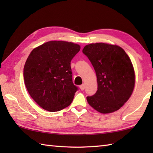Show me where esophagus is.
<instances>
[{"label": "esophagus", "mask_w": 153, "mask_h": 153, "mask_svg": "<svg viewBox=\"0 0 153 153\" xmlns=\"http://www.w3.org/2000/svg\"><path fill=\"white\" fill-rule=\"evenodd\" d=\"M79 87H80V89H81V90H82V91H83L84 89H85V85H84V84H82V85H81L79 86Z\"/></svg>", "instance_id": "obj_1"}]
</instances>
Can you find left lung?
<instances>
[{"label":"left lung","mask_w":153,"mask_h":153,"mask_svg":"<svg viewBox=\"0 0 153 153\" xmlns=\"http://www.w3.org/2000/svg\"><path fill=\"white\" fill-rule=\"evenodd\" d=\"M83 53L91 62L98 87L87 102L97 111L115 112L127 102L134 91L135 72L130 58L119 46L103 43L87 45Z\"/></svg>","instance_id":"left-lung-1"}]
</instances>
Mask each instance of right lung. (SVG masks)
I'll use <instances>...</instances> for the list:
<instances>
[{
    "mask_svg": "<svg viewBox=\"0 0 153 153\" xmlns=\"http://www.w3.org/2000/svg\"><path fill=\"white\" fill-rule=\"evenodd\" d=\"M79 50L77 44L52 41L31 52L24 68V83L41 108L57 112L72 102L78 88L72 82L70 62Z\"/></svg>",
    "mask_w": 153,
    "mask_h": 153,
    "instance_id": "1",
    "label": "right lung"
}]
</instances>
